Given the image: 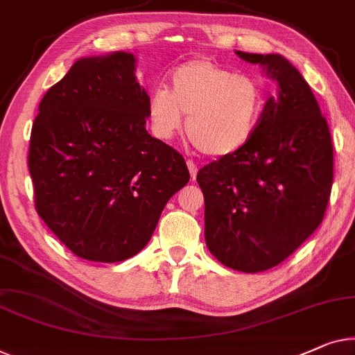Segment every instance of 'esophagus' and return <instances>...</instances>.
I'll list each match as a JSON object with an SVG mask.
<instances>
[{
	"label": "esophagus",
	"mask_w": 355,
	"mask_h": 355,
	"mask_svg": "<svg viewBox=\"0 0 355 355\" xmlns=\"http://www.w3.org/2000/svg\"><path fill=\"white\" fill-rule=\"evenodd\" d=\"M186 163H187V168H189V171H190V176H192V181H195V178H197V171H198L197 165H195L192 160H187Z\"/></svg>",
	"instance_id": "esophagus-1"
}]
</instances>
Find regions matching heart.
Listing matches in <instances>:
<instances>
[{
    "label": "heart",
    "mask_w": 355,
    "mask_h": 355,
    "mask_svg": "<svg viewBox=\"0 0 355 355\" xmlns=\"http://www.w3.org/2000/svg\"><path fill=\"white\" fill-rule=\"evenodd\" d=\"M169 89L158 86L148 97L147 114L153 135L171 139L184 115L189 139L211 157L240 150L258 131L264 91L254 78L209 59L178 65L168 76Z\"/></svg>",
    "instance_id": "1"
}]
</instances>
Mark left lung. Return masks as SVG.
Returning a JSON list of instances; mask_svg holds the SVG:
<instances>
[{"label": "left lung", "mask_w": 355, "mask_h": 355, "mask_svg": "<svg viewBox=\"0 0 355 355\" xmlns=\"http://www.w3.org/2000/svg\"><path fill=\"white\" fill-rule=\"evenodd\" d=\"M235 54L275 80L277 94L267 97L251 141L203 166L197 182L209 253L230 269L254 274L285 261L320 225L333 146L315 96L288 59Z\"/></svg>", "instance_id": "obj_1"}]
</instances>
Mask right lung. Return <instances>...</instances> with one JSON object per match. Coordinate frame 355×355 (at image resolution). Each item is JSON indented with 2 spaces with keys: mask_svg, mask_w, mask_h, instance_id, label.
I'll return each instance as SVG.
<instances>
[{
  "mask_svg": "<svg viewBox=\"0 0 355 355\" xmlns=\"http://www.w3.org/2000/svg\"><path fill=\"white\" fill-rule=\"evenodd\" d=\"M131 53L81 58L40 102L28 169L40 218L78 258L120 263L148 243L190 174L146 130Z\"/></svg>",
  "mask_w": 355,
  "mask_h": 355,
  "instance_id": "right-lung-1",
  "label": "right lung"
}]
</instances>
